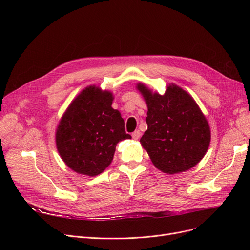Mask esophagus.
<instances>
[{
  "instance_id": "1",
  "label": "esophagus",
  "mask_w": 250,
  "mask_h": 250,
  "mask_svg": "<svg viewBox=\"0 0 250 250\" xmlns=\"http://www.w3.org/2000/svg\"><path fill=\"white\" fill-rule=\"evenodd\" d=\"M132 137H133L134 140H139L140 137H141V132H140V130H139V129L135 130V132H134L133 135H132Z\"/></svg>"
}]
</instances>
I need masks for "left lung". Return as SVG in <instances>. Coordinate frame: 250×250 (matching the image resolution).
<instances>
[{
    "mask_svg": "<svg viewBox=\"0 0 250 250\" xmlns=\"http://www.w3.org/2000/svg\"><path fill=\"white\" fill-rule=\"evenodd\" d=\"M136 88L148 107V129L140 143L154 166L166 174L194 167L204 158L211 142V128L198 103L173 83L162 95L141 82Z\"/></svg>",
    "mask_w": 250,
    "mask_h": 250,
    "instance_id": "left-lung-1",
    "label": "left lung"
}]
</instances>
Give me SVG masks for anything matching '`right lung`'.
Returning <instances> with one entry per match:
<instances>
[{
	"mask_svg": "<svg viewBox=\"0 0 250 250\" xmlns=\"http://www.w3.org/2000/svg\"><path fill=\"white\" fill-rule=\"evenodd\" d=\"M113 93L90 85L65 109L56 130V145L73 171L90 177L112 162L116 144L130 139L121 112L112 108Z\"/></svg>",
	"mask_w": 250,
	"mask_h": 250,
	"instance_id": "add662e5",
	"label": "right lung"
}]
</instances>
